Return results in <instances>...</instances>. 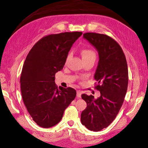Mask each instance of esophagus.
Wrapping results in <instances>:
<instances>
[{
  "mask_svg": "<svg viewBox=\"0 0 148 148\" xmlns=\"http://www.w3.org/2000/svg\"><path fill=\"white\" fill-rule=\"evenodd\" d=\"M81 94H82V92L81 91H80V90H78V91L77 92V97L78 98H81Z\"/></svg>",
  "mask_w": 148,
  "mask_h": 148,
  "instance_id": "obj_1",
  "label": "esophagus"
}]
</instances>
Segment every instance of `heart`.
Instances as JSON below:
<instances>
[{
    "label": "heart",
    "mask_w": 148,
    "mask_h": 148,
    "mask_svg": "<svg viewBox=\"0 0 148 148\" xmlns=\"http://www.w3.org/2000/svg\"><path fill=\"white\" fill-rule=\"evenodd\" d=\"M81 54H82V58L83 59L90 58V57H95V53L94 51L92 50V49H82L81 51ZM69 57H70V54H69L67 56L66 62H67V60H68L69 58Z\"/></svg>",
    "instance_id": "heart-1"
}]
</instances>
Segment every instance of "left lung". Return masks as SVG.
Segmentation results:
<instances>
[{
	"label": "left lung",
	"mask_w": 148,
	"mask_h": 148,
	"mask_svg": "<svg viewBox=\"0 0 148 148\" xmlns=\"http://www.w3.org/2000/svg\"><path fill=\"white\" fill-rule=\"evenodd\" d=\"M84 38L97 49L99 63L94 79L95 89L101 95L82 94L87 107L81 113L83 125L90 131H99L114 120L123 105L128 86V68L125 56L117 41L102 34L86 32Z\"/></svg>",
	"instance_id": "8db88e82"
}]
</instances>
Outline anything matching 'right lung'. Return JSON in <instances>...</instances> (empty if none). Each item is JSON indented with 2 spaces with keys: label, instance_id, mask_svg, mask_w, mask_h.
<instances>
[{
  "label": "right lung",
  "instance_id": "add662e5",
  "mask_svg": "<svg viewBox=\"0 0 148 148\" xmlns=\"http://www.w3.org/2000/svg\"><path fill=\"white\" fill-rule=\"evenodd\" d=\"M82 32L44 36L30 49L20 78L23 102L32 120L43 128L61 120L64 110L76 97V90L55 84V74L63 69L73 44Z\"/></svg>",
  "mask_w": 148,
  "mask_h": 148
}]
</instances>
